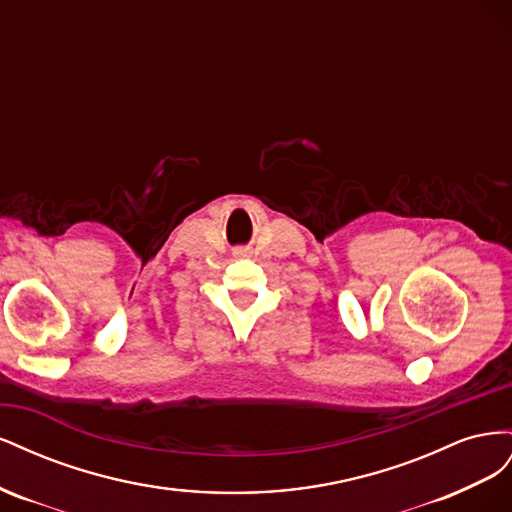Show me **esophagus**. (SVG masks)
I'll return each mask as SVG.
<instances>
[{"label": "esophagus", "instance_id": "esophagus-1", "mask_svg": "<svg viewBox=\"0 0 512 512\" xmlns=\"http://www.w3.org/2000/svg\"><path fill=\"white\" fill-rule=\"evenodd\" d=\"M245 252H247V250H239V254H245Z\"/></svg>", "mask_w": 512, "mask_h": 512}]
</instances>
